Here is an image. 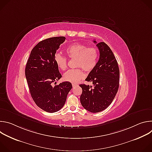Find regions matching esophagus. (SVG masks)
<instances>
[{
    "label": "esophagus",
    "instance_id": "34e87169",
    "mask_svg": "<svg viewBox=\"0 0 152 152\" xmlns=\"http://www.w3.org/2000/svg\"><path fill=\"white\" fill-rule=\"evenodd\" d=\"M77 84H76V83H72V86L73 87H75L76 86H77Z\"/></svg>",
    "mask_w": 152,
    "mask_h": 152
}]
</instances>
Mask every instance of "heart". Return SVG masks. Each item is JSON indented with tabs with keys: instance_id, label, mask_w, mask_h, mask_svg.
<instances>
[{
	"instance_id": "b5f03b06",
	"label": "heart",
	"mask_w": 152,
	"mask_h": 152,
	"mask_svg": "<svg viewBox=\"0 0 152 152\" xmlns=\"http://www.w3.org/2000/svg\"><path fill=\"white\" fill-rule=\"evenodd\" d=\"M66 53L70 59H75V66L80 67L86 72H91L96 66L99 59V51L96 47H88L82 43H75L67 47ZM54 60L57 67L61 70L67 67V59L60 53H56ZM80 68L69 70L63 75L64 79L71 82L77 83L82 79L84 73Z\"/></svg>"
}]
</instances>
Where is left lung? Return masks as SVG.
Instances as JSON below:
<instances>
[{"mask_svg":"<svg viewBox=\"0 0 152 152\" xmlns=\"http://www.w3.org/2000/svg\"><path fill=\"white\" fill-rule=\"evenodd\" d=\"M94 43L100 52L99 59L95 69L85 80L94 85L80 84L82 93L80 103L86 110L93 113L104 110L113 101L119 87L120 71L113 52L105 42Z\"/></svg>","mask_w":152,"mask_h":152,"instance_id":"1","label":"left lung"}]
</instances>
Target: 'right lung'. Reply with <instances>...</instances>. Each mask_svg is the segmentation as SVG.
I'll return each mask as SVG.
<instances>
[{"mask_svg":"<svg viewBox=\"0 0 152 152\" xmlns=\"http://www.w3.org/2000/svg\"><path fill=\"white\" fill-rule=\"evenodd\" d=\"M65 39L64 37H56L39 42L32 50L25 68L32 98L41 110L50 113L57 112L64 106L72 88L69 82L60 83L54 87L51 85L62 77L54 56Z\"/></svg>","mask_w":152,"mask_h":152,"instance_id":"right-lung-1","label":"right lung"}]
</instances>
